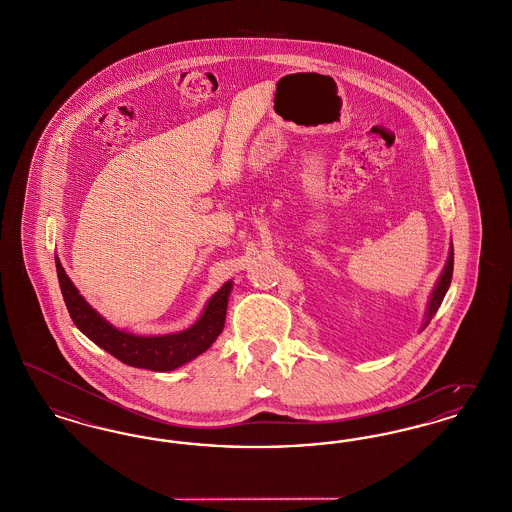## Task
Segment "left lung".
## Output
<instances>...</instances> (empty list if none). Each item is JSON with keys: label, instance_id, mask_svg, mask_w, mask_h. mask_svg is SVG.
I'll list each match as a JSON object with an SVG mask.
<instances>
[{"label": "left lung", "instance_id": "left-lung-1", "mask_svg": "<svg viewBox=\"0 0 512 512\" xmlns=\"http://www.w3.org/2000/svg\"><path fill=\"white\" fill-rule=\"evenodd\" d=\"M451 278H453V244L449 247L447 263H445V267L441 270L438 282H436V286H434V290H432V295H430V299H428V307H426V315H424V322H422V330L430 324L432 317L438 313L439 305H441L445 293H447L449 286H451Z\"/></svg>", "mask_w": 512, "mask_h": 512}]
</instances>
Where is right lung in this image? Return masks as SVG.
Segmentation results:
<instances>
[{
	"instance_id": "add662e5",
	"label": "right lung",
	"mask_w": 512,
	"mask_h": 512,
	"mask_svg": "<svg viewBox=\"0 0 512 512\" xmlns=\"http://www.w3.org/2000/svg\"><path fill=\"white\" fill-rule=\"evenodd\" d=\"M57 278L69 315L74 326L90 340L117 357L121 363L155 372H169L186 365L205 353L217 340L224 328L228 297L232 292V280L224 282L213 293L194 324L182 332L165 336H140L122 330L107 322L98 311L80 295L71 278L67 276L59 257H55Z\"/></svg>"
}]
</instances>
